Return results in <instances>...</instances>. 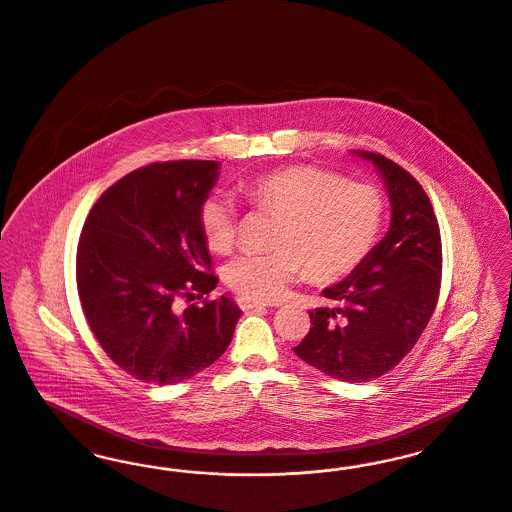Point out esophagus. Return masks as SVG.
Listing matches in <instances>:
<instances>
[{"mask_svg":"<svg viewBox=\"0 0 512 512\" xmlns=\"http://www.w3.org/2000/svg\"><path fill=\"white\" fill-rule=\"evenodd\" d=\"M237 304H239L243 310H254V308H264V306H268L266 302L252 300V298H246V296H239V298H237Z\"/></svg>","mask_w":512,"mask_h":512,"instance_id":"obj_1","label":"esophagus"}]
</instances>
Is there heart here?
<instances>
[{
    "label": "heart",
    "instance_id": "obj_1",
    "mask_svg": "<svg viewBox=\"0 0 512 512\" xmlns=\"http://www.w3.org/2000/svg\"><path fill=\"white\" fill-rule=\"evenodd\" d=\"M252 200L283 216L275 252H243L227 262L225 283L252 300H279L302 273L335 281L356 268L376 244L383 223V196L370 185L345 183L333 171L291 165L256 177ZM206 244L229 250L237 237V204L227 192L208 194L198 212Z\"/></svg>",
    "mask_w": 512,
    "mask_h": 512
}]
</instances>
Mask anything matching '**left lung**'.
<instances>
[{
	"instance_id": "left-lung-1",
	"label": "left lung",
	"mask_w": 512,
	"mask_h": 512,
	"mask_svg": "<svg viewBox=\"0 0 512 512\" xmlns=\"http://www.w3.org/2000/svg\"><path fill=\"white\" fill-rule=\"evenodd\" d=\"M372 163L391 204L385 237L349 277L323 289L337 306L310 310V331L295 354L325 376L364 383L393 370L430 322L441 287V235L420 183L381 154Z\"/></svg>"
}]
</instances>
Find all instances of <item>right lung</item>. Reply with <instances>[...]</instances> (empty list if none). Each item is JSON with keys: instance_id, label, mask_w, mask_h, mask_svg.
I'll use <instances>...</instances> for the list:
<instances>
[{"instance_id": "1", "label": "right lung", "mask_w": 512, "mask_h": 512, "mask_svg": "<svg viewBox=\"0 0 512 512\" xmlns=\"http://www.w3.org/2000/svg\"><path fill=\"white\" fill-rule=\"evenodd\" d=\"M217 177L219 162L146 165L111 185L82 227L84 316L109 358L144 383L173 385L212 366L243 314L227 296L177 304L216 289L198 212Z\"/></svg>"}]
</instances>
